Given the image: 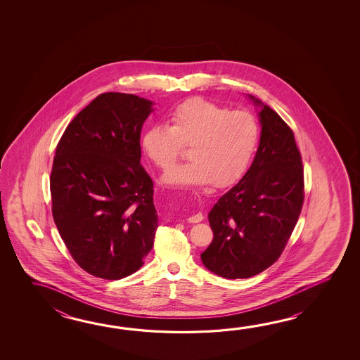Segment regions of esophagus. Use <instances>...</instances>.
I'll return each mask as SVG.
<instances>
[{"instance_id":"esophagus-1","label":"esophagus","mask_w":360,"mask_h":360,"mask_svg":"<svg viewBox=\"0 0 360 360\" xmlns=\"http://www.w3.org/2000/svg\"><path fill=\"white\" fill-rule=\"evenodd\" d=\"M186 220H188V222H191V224H194V222H200L203 220V214L198 212V214H193L191 217H188Z\"/></svg>"}]
</instances>
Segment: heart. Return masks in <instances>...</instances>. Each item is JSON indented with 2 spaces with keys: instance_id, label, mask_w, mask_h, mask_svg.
Wrapping results in <instances>:
<instances>
[{
  "instance_id": "obj_1",
  "label": "heart",
  "mask_w": 360,
  "mask_h": 360,
  "mask_svg": "<svg viewBox=\"0 0 360 360\" xmlns=\"http://www.w3.org/2000/svg\"><path fill=\"white\" fill-rule=\"evenodd\" d=\"M169 123L149 124L141 146L157 167L167 169L191 144V161L169 171L162 181L193 189L214 183L226 186L245 174L260 140V129L251 113L231 110L210 100L193 98L177 104Z\"/></svg>"
}]
</instances>
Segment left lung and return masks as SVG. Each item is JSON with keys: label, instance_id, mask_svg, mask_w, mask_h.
I'll return each instance as SVG.
<instances>
[{"label": "left lung", "instance_id": "left-lung-1", "mask_svg": "<svg viewBox=\"0 0 360 360\" xmlns=\"http://www.w3.org/2000/svg\"><path fill=\"white\" fill-rule=\"evenodd\" d=\"M260 144L252 165L208 212L214 231L200 253L203 265L226 278H250L283 252L304 202V169L295 136L271 108L252 95Z\"/></svg>", "mask_w": 360, "mask_h": 360}]
</instances>
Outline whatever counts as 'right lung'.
Listing matches in <instances>:
<instances>
[{
	"label": "right lung",
	"instance_id": "add662e5",
	"mask_svg": "<svg viewBox=\"0 0 360 360\" xmlns=\"http://www.w3.org/2000/svg\"><path fill=\"white\" fill-rule=\"evenodd\" d=\"M153 105L132 94H101L56 146L50 177L54 221L72 257L91 276H131L153 247V181L140 165L141 127Z\"/></svg>",
	"mask_w": 360,
	"mask_h": 360
}]
</instances>
